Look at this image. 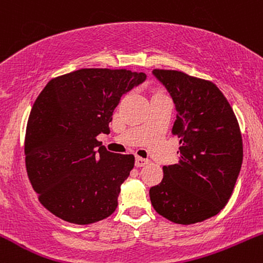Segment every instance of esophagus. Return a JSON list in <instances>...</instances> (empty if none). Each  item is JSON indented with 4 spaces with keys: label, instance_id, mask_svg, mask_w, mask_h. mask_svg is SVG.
<instances>
[{
    "label": "esophagus",
    "instance_id": "obj_1",
    "mask_svg": "<svg viewBox=\"0 0 263 263\" xmlns=\"http://www.w3.org/2000/svg\"><path fill=\"white\" fill-rule=\"evenodd\" d=\"M148 159H146V158H142V157H136V162H135V164H136V167H143V165H146V164H148Z\"/></svg>",
    "mask_w": 263,
    "mask_h": 263
}]
</instances>
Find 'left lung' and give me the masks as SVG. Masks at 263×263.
Listing matches in <instances>:
<instances>
[{"mask_svg":"<svg viewBox=\"0 0 263 263\" xmlns=\"http://www.w3.org/2000/svg\"><path fill=\"white\" fill-rule=\"evenodd\" d=\"M177 111L172 132L180 138L179 162L163 167L149 189L153 208L176 224L216 215L228 204L242 164V137L224 93L211 81L177 70L152 71Z\"/></svg>","mask_w":263,"mask_h":263,"instance_id":"obj_1","label":"left lung"}]
</instances>
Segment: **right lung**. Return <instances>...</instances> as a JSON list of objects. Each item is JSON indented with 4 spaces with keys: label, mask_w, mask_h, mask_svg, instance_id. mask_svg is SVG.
Segmentation results:
<instances>
[{
    "label": "right lung",
    "mask_w": 263,
    "mask_h": 263,
    "mask_svg": "<svg viewBox=\"0 0 263 263\" xmlns=\"http://www.w3.org/2000/svg\"><path fill=\"white\" fill-rule=\"evenodd\" d=\"M126 69H80L54 78L33 105L26 129L28 178L47 210L87 225L116 210L134 155L108 152L96 140L123 93L146 80Z\"/></svg>",
    "instance_id": "add662e5"
}]
</instances>
